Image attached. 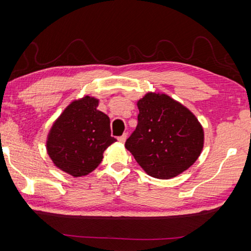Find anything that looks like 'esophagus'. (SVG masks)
Listing matches in <instances>:
<instances>
[{
    "instance_id": "34e87169",
    "label": "esophagus",
    "mask_w": 251,
    "mask_h": 251,
    "mask_svg": "<svg viewBox=\"0 0 251 251\" xmlns=\"http://www.w3.org/2000/svg\"><path fill=\"white\" fill-rule=\"evenodd\" d=\"M126 138H127V134L125 133V134H123V135L121 136V137H118V141H120L121 143H125Z\"/></svg>"
}]
</instances>
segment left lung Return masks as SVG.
Instances as JSON below:
<instances>
[{
    "label": "left lung",
    "mask_w": 251,
    "mask_h": 251,
    "mask_svg": "<svg viewBox=\"0 0 251 251\" xmlns=\"http://www.w3.org/2000/svg\"><path fill=\"white\" fill-rule=\"evenodd\" d=\"M138 124L125 143L148 175L169 179L188 169L203 147L196 116L166 94L147 93L137 101Z\"/></svg>",
    "instance_id": "1"
}]
</instances>
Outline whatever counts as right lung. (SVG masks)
Returning a JSON list of instances; mask_svg holds the SVG:
<instances>
[{
  "label": "right lung",
  "instance_id": "add662e5",
  "mask_svg": "<svg viewBox=\"0 0 251 251\" xmlns=\"http://www.w3.org/2000/svg\"><path fill=\"white\" fill-rule=\"evenodd\" d=\"M97 106L99 100L91 96L72 101L49 133V156L55 166L73 177L94 171L104 151L116 142L110 136L109 117Z\"/></svg>",
  "mask_w": 251,
  "mask_h": 251
}]
</instances>
